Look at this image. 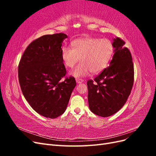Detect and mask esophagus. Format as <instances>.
<instances>
[{"label": "esophagus", "mask_w": 156, "mask_h": 156, "mask_svg": "<svg viewBox=\"0 0 156 156\" xmlns=\"http://www.w3.org/2000/svg\"><path fill=\"white\" fill-rule=\"evenodd\" d=\"M76 80V83H77V84H79V83H83V79H75Z\"/></svg>", "instance_id": "obj_1"}]
</instances>
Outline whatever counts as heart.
Wrapping results in <instances>:
<instances>
[{"label": "heart", "mask_w": 156, "mask_h": 156, "mask_svg": "<svg viewBox=\"0 0 156 156\" xmlns=\"http://www.w3.org/2000/svg\"><path fill=\"white\" fill-rule=\"evenodd\" d=\"M72 48L63 47L61 58L66 68H73L79 64L70 74L78 78L86 76L90 72L98 73L106 68L113 54V45L110 40L94 37H80L72 42Z\"/></svg>", "instance_id": "obj_1"}]
</instances>
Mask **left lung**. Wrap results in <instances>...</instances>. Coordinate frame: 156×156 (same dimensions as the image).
I'll return each instance as SVG.
<instances>
[{
	"mask_svg": "<svg viewBox=\"0 0 156 156\" xmlns=\"http://www.w3.org/2000/svg\"><path fill=\"white\" fill-rule=\"evenodd\" d=\"M114 55L109 66L95 79L89 80L88 101L94 114L107 117L124 106L133 87L134 68L129 50L119 37L113 39Z\"/></svg>",
	"mask_w": 156,
	"mask_h": 156,
	"instance_id": "obj_1",
	"label": "left lung"
}]
</instances>
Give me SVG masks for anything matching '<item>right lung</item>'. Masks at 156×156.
<instances>
[{"label":"right lung","mask_w":156,"mask_h":156,"mask_svg":"<svg viewBox=\"0 0 156 156\" xmlns=\"http://www.w3.org/2000/svg\"><path fill=\"white\" fill-rule=\"evenodd\" d=\"M67 37L63 33L41 36L27 47L19 64L23 96L33 109L49 119L65 112L76 86L72 77L61 81L66 73L61 47Z\"/></svg>","instance_id":"right-lung-1"}]
</instances>
